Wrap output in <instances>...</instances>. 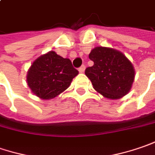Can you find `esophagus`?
I'll return each instance as SVG.
<instances>
[{"label":"esophagus","mask_w":155,"mask_h":155,"mask_svg":"<svg viewBox=\"0 0 155 155\" xmlns=\"http://www.w3.org/2000/svg\"><path fill=\"white\" fill-rule=\"evenodd\" d=\"M85 69H86V66H85V65H82L81 68H79V72H80V73H83L85 71Z\"/></svg>","instance_id":"34e87169"}]
</instances>
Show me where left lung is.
<instances>
[{"label":"left lung","instance_id":"left-lung-1","mask_svg":"<svg viewBox=\"0 0 155 155\" xmlns=\"http://www.w3.org/2000/svg\"><path fill=\"white\" fill-rule=\"evenodd\" d=\"M94 61L85 70L98 93L104 97L117 100L130 91L135 76L131 61L124 54L110 48L96 47L89 54Z\"/></svg>","mask_w":155,"mask_h":155}]
</instances>
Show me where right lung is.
Wrapping results in <instances>:
<instances>
[{
	"label": "right lung",
	"instance_id": "obj_1",
	"mask_svg": "<svg viewBox=\"0 0 155 155\" xmlns=\"http://www.w3.org/2000/svg\"><path fill=\"white\" fill-rule=\"evenodd\" d=\"M78 74L69 59L50 51L33 62L28 71L27 82L36 96L50 100L66 90Z\"/></svg>",
	"mask_w": 155,
	"mask_h": 155
}]
</instances>
